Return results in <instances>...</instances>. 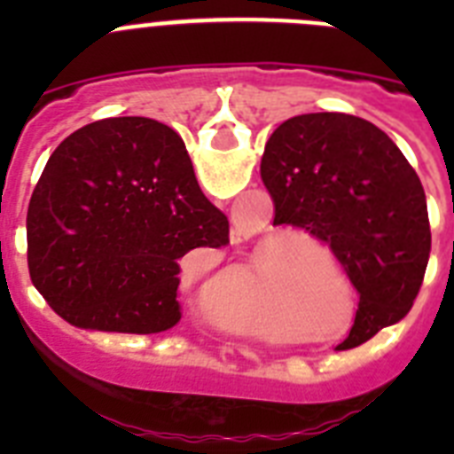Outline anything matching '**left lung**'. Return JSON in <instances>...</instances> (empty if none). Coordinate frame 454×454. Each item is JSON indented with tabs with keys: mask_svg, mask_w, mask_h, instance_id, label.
<instances>
[{
	"mask_svg": "<svg viewBox=\"0 0 454 454\" xmlns=\"http://www.w3.org/2000/svg\"><path fill=\"white\" fill-rule=\"evenodd\" d=\"M262 178L276 205L273 226L306 228L327 242L358 292L337 351L408 316L429 263V212L417 171L384 131L341 113L290 117L270 134Z\"/></svg>",
	"mask_w": 454,
	"mask_h": 454,
	"instance_id": "8db88e82",
	"label": "left lung"
}]
</instances>
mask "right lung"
I'll return each mask as SVG.
<instances>
[{
  "mask_svg": "<svg viewBox=\"0 0 454 454\" xmlns=\"http://www.w3.org/2000/svg\"><path fill=\"white\" fill-rule=\"evenodd\" d=\"M226 245V214L200 191L181 137L148 117L70 134L27 207L32 285L82 330H169L181 320L178 259Z\"/></svg>",
  "mask_w": 454,
  "mask_h": 454,
  "instance_id": "obj_1",
  "label": "right lung"
}]
</instances>
